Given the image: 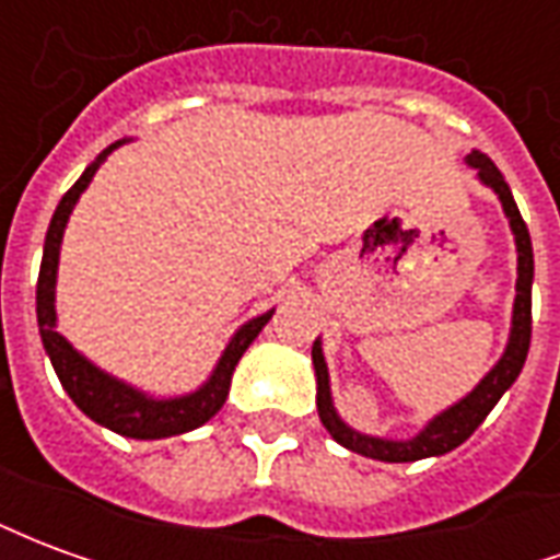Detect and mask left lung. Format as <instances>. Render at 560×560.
<instances>
[{
    "label": "left lung",
    "mask_w": 560,
    "mask_h": 560,
    "mask_svg": "<svg viewBox=\"0 0 560 560\" xmlns=\"http://www.w3.org/2000/svg\"><path fill=\"white\" fill-rule=\"evenodd\" d=\"M468 167H474L477 179L486 188H492L501 209H504L510 231H513V243H516V300H513V317H510V336H506V348L501 353V360L482 375L477 387L470 389L468 396H462L453 401L450 408L441 413H434L432 420L422 425L420 432L405 441L396 438H377V434L357 432L353 425L341 420L336 405H332V389H329V369L324 360V345L315 339L312 345V363H315L317 377V413L320 422L327 425V432L332 434V441L341 444L351 453H360L365 458H377V462H417V458L444 456L450 450H456L458 444H465L474 429L480 425L489 411H492L498 399L504 396L506 389L516 384L518 372L525 365L530 348V284H534V248H530V233L522 221L513 191L506 185L504 173L494 167V161L489 155H482L480 149H474L468 159Z\"/></svg>",
    "instance_id": "obj_1"
}]
</instances>
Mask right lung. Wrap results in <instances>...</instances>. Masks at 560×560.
Segmentation results:
<instances>
[{
  "mask_svg": "<svg viewBox=\"0 0 560 560\" xmlns=\"http://www.w3.org/2000/svg\"><path fill=\"white\" fill-rule=\"evenodd\" d=\"M128 140H116L104 149L98 159L92 161L86 171L80 173V179L66 191L59 200L47 236H44V257L42 272H38V288H35V312H38V332H42L44 351L54 363L59 384L66 389L71 401L80 411L86 413L92 422H98L104 429L126 438H138V441H159V438H171V434H185L212 420L221 411V405L231 393V377L236 363L243 360L248 345L257 339V332L267 327L269 317L276 308H269L264 315L245 320L243 327L236 329L228 341V348L221 351L219 363L209 372V377L191 393L185 396H171V399H159L149 396L147 389L128 384L122 377L104 372L92 363L90 357L71 345V341L56 329V272H59V248H62V236H66L68 219L78 207L80 195L90 188L92 176L98 173L107 155L119 149Z\"/></svg>",
  "mask_w": 560,
  "mask_h": 560,
  "instance_id": "1",
  "label": "right lung"
}]
</instances>
